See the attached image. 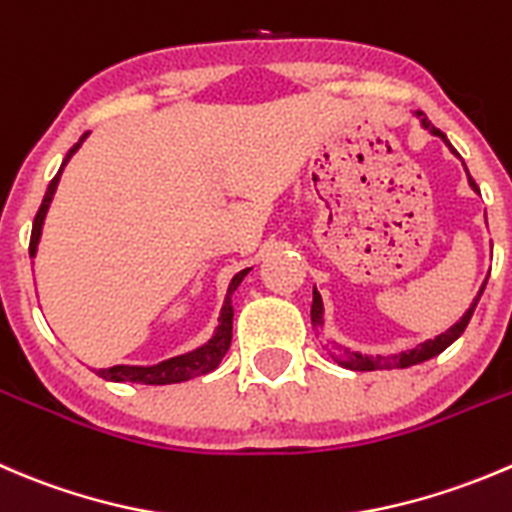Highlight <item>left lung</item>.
<instances>
[{"label": "left lung", "instance_id": "8db88e82", "mask_svg": "<svg viewBox=\"0 0 512 512\" xmlns=\"http://www.w3.org/2000/svg\"><path fill=\"white\" fill-rule=\"evenodd\" d=\"M423 124H425V127H428L430 132H433V135L443 137V140L448 142V137H445L443 132H440L438 127H435V124L430 122L428 117H425V114H423ZM468 180H470V185H473L475 190H478V185H475L473 177H468ZM483 290H485V285H483ZM483 290L478 292V297H475V302H473V305H470V310L465 312L463 317H460V322H455V325L450 327V330H445L443 335H438V337H435V340L423 342V345L415 347V350L400 352V355H390V357L357 355V352H347L345 350V360H337V362H340V365H345V367H350V370H362V372H365V370H393V367H410V365H418V362L430 360V357L440 355V352H443L445 347H450L455 340H458L460 335H463L465 327H468V322H470V317H473L475 305H478L480 295H483ZM310 317H312V325H320V322H322V300H320V295H317V290H312Z\"/></svg>", "mask_w": 512, "mask_h": 512}]
</instances>
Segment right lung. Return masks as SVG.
Here are the masks:
<instances>
[{
    "label": "right lung",
    "mask_w": 512,
    "mask_h": 512,
    "mask_svg": "<svg viewBox=\"0 0 512 512\" xmlns=\"http://www.w3.org/2000/svg\"><path fill=\"white\" fill-rule=\"evenodd\" d=\"M84 137H87V132H84V135L79 137L77 145H74L72 150L67 152V157H64V162H62V170H64V165L69 162V157H72L74 152L79 150V145L84 142ZM62 170H59L57 175H54V180L49 182L47 192H44L42 205H39V210H37V217H34L32 240H29V257H34V252H37V242H39V235H42L44 215H47V207H49V202H52L54 190H57V182H59V175H62ZM245 275H247V270H242V272H237L235 277H232L230 292H227L225 307H222V315H220V327H217L215 337H212L207 345H202L200 350L187 352V355H180V357H172V360H165V362H160V365H152V367H130V365L104 367V370H97V375L104 377V380H114V382L170 385V382H185V380H192V377L205 375V372L215 370V367L220 365L222 357H225V352L230 350V342H232V302H230V295L237 290V285H240L242 277H245Z\"/></svg>",
    "instance_id": "obj_1"
}]
</instances>
